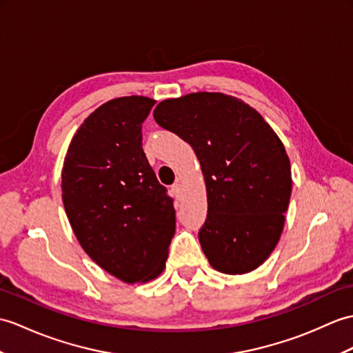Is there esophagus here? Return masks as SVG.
Here are the masks:
<instances>
[{"label":"esophagus","instance_id":"34e87169","mask_svg":"<svg viewBox=\"0 0 353 353\" xmlns=\"http://www.w3.org/2000/svg\"><path fill=\"white\" fill-rule=\"evenodd\" d=\"M171 191L174 192L176 196H180V194H182V186H180L179 182H176L173 186H171Z\"/></svg>","mask_w":353,"mask_h":353}]
</instances>
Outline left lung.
<instances>
[{
    "instance_id": "8db88e82",
    "label": "left lung",
    "mask_w": 353,
    "mask_h": 353,
    "mask_svg": "<svg viewBox=\"0 0 353 353\" xmlns=\"http://www.w3.org/2000/svg\"><path fill=\"white\" fill-rule=\"evenodd\" d=\"M154 121L190 144L208 191L199 232L204 256L223 274H247L274 251L292 194L281 139L250 105L223 93L161 102Z\"/></svg>"
}]
</instances>
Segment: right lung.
<instances>
[{
    "mask_svg": "<svg viewBox=\"0 0 353 353\" xmlns=\"http://www.w3.org/2000/svg\"><path fill=\"white\" fill-rule=\"evenodd\" d=\"M153 99H112L72 138L61 171L65 214L81 247L125 283L157 278L176 232V210L143 150Z\"/></svg>",
    "mask_w": 353,
    "mask_h": 353,
    "instance_id": "right-lung-1",
    "label": "right lung"
}]
</instances>
